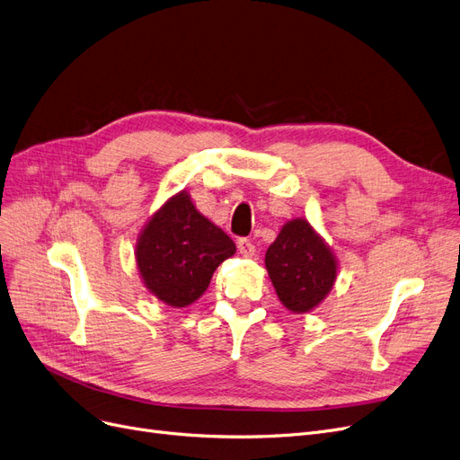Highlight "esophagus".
<instances>
[{
    "mask_svg": "<svg viewBox=\"0 0 460 460\" xmlns=\"http://www.w3.org/2000/svg\"><path fill=\"white\" fill-rule=\"evenodd\" d=\"M236 248H239L241 256H244V258H252L253 253H256V246H253L252 241H248V239H241L239 243H236Z\"/></svg>",
    "mask_w": 460,
    "mask_h": 460,
    "instance_id": "34e87169",
    "label": "esophagus"
}]
</instances>
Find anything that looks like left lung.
Here are the masks:
<instances>
[{
    "label": "left lung",
    "instance_id": "8db88e82",
    "mask_svg": "<svg viewBox=\"0 0 460 460\" xmlns=\"http://www.w3.org/2000/svg\"><path fill=\"white\" fill-rule=\"evenodd\" d=\"M265 267L280 303L296 314L318 307L337 279L332 248L303 217L282 226L275 243L267 248Z\"/></svg>",
    "mask_w": 460,
    "mask_h": 460
}]
</instances>
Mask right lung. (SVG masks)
I'll list each match as a JSON object with an SVG mask.
<instances>
[{"label":"right lung","instance_id":"1","mask_svg":"<svg viewBox=\"0 0 460 460\" xmlns=\"http://www.w3.org/2000/svg\"><path fill=\"white\" fill-rule=\"evenodd\" d=\"M234 252L231 236L195 208L190 193L180 191L149 217L134 253L149 294L181 309L207 292L217 265Z\"/></svg>","mask_w":460,"mask_h":460}]
</instances>
